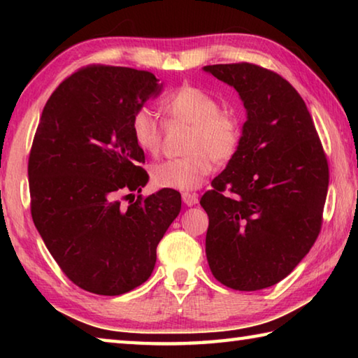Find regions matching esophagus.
Instances as JSON below:
<instances>
[{"mask_svg":"<svg viewBox=\"0 0 358 358\" xmlns=\"http://www.w3.org/2000/svg\"><path fill=\"white\" fill-rule=\"evenodd\" d=\"M181 199H183V202L187 207H192V205H196L199 202V196L196 192H183L181 194Z\"/></svg>","mask_w":358,"mask_h":358,"instance_id":"34e87169","label":"esophagus"}]
</instances>
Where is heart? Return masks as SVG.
<instances>
[{"label":"heart","instance_id":"b5f03b06","mask_svg":"<svg viewBox=\"0 0 358 358\" xmlns=\"http://www.w3.org/2000/svg\"><path fill=\"white\" fill-rule=\"evenodd\" d=\"M162 107L169 118L192 124L187 141V151L191 155L156 164L153 180L159 186L172 189H197L213 172V159L224 162L234 156L240 138L237 121L220 110V104L210 93L191 85L178 88ZM131 134L145 153L156 155L159 151L162 124L150 107H138L132 115Z\"/></svg>","mask_w":358,"mask_h":358}]
</instances>
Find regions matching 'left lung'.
I'll return each mask as SVG.
<instances>
[{"label": "left lung", "instance_id": "left-lung-1", "mask_svg": "<svg viewBox=\"0 0 358 358\" xmlns=\"http://www.w3.org/2000/svg\"><path fill=\"white\" fill-rule=\"evenodd\" d=\"M203 71L237 90L246 108L237 150L201 199L205 252L224 286L260 290L284 280L316 241L329 164L305 101L281 76L251 63Z\"/></svg>", "mask_w": 358, "mask_h": 358}]
</instances>
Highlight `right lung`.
Wrapping results in <instances>:
<instances>
[{
    "label": "right lung",
    "mask_w": 358,
    "mask_h": 358,
    "mask_svg": "<svg viewBox=\"0 0 358 358\" xmlns=\"http://www.w3.org/2000/svg\"><path fill=\"white\" fill-rule=\"evenodd\" d=\"M157 82L147 71L93 64L59 83L42 110L28 161L31 216L63 273L88 292L121 295L147 281L181 210L169 187L128 207L118 199L148 183L131 118L161 93Z\"/></svg>",
    "instance_id": "add662e5"
}]
</instances>
